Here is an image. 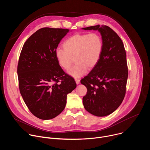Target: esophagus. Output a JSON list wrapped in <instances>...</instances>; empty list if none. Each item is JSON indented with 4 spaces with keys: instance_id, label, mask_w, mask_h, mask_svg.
Segmentation results:
<instances>
[{
    "instance_id": "esophagus-1",
    "label": "esophagus",
    "mask_w": 150,
    "mask_h": 150,
    "mask_svg": "<svg viewBox=\"0 0 150 150\" xmlns=\"http://www.w3.org/2000/svg\"><path fill=\"white\" fill-rule=\"evenodd\" d=\"M75 81H76V84H79V83H80V79H78V78H75Z\"/></svg>"
}]
</instances>
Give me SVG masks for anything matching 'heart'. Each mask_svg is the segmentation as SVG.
I'll list each match as a JSON object with an SVG mask.
<instances>
[{"instance_id": "b5f03b06", "label": "heart", "mask_w": 150, "mask_h": 150, "mask_svg": "<svg viewBox=\"0 0 150 150\" xmlns=\"http://www.w3.org/2000/svg\"><path fill=\"white\" fill-rule=\"evenodd\" d=\"M103 40L97 33L76 34L68 38L62 48H57L55 56L59 65L68 69L73 62L75 65L68 73L74 78H79L87 73L88 68H94L98 63L103 50Z\"/></svg>"}]
</instances>
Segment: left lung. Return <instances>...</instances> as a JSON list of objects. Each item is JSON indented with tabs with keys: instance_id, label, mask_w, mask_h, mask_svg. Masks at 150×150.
I'll return each instance as SVG.
<instances>
[{
	"instance_id": "1",
	"label": "left lung",
	"mask_w": 150,
	"mask_h": 150,
	"mask_svg": "<svg viewBox=\"0 0 150 150\" xmlns=\"http://www.w3.org/2000/svg\"><path fill=\"white\" fill-rule=\"evenodd\" d=\"M82 29L98 30L104 44L97 65L81 80L87 88L82 98L83 107L96 116H108L119 108L125 96L128 76L126 51L121 38L109 27L97 25Z\"/></svg>"
}]
</instances>
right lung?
Returning a JSON list of instances; mask_svg holds the SVG:
<instances>
[{
    "label": "right lung",
    "mask_w": 150,
    "mask_h": 150,
    "mask_svg": "<svg viewBox=\"0 0 150 150\" xmlns=\"http://www.w3.org/2000/svg\"><path fill=\"white\" fill-rule=\"evenodd\" d=\"M69 29L42 28L31 35L21 52L17 68L19 88L29 110L48 120L65 108L67 94L76 87L59 65L55 52Z\"/></svg>",
    "instance_id": "right-lung-1"
}]
</instances>
